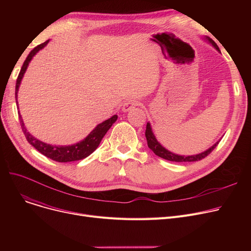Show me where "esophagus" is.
I'll list each match as a JSON object with an SVG mask.
<instances>
[{
	"instance_id": "34e87169",
	"label": "esophagus",
	"mask_w": 251,
	"mask_h": 251,
	"mask_svg": "<svg viewBox=\"0 0 251 251\" xmlns=\"http://www.w3.org/2000/svg\"><path fill=\"white\" fill-rule=\"evenodd\" d=\"M138 104H139V101H138V100H127V101L124 102L122 111H123V112H129L130 110H132V109H134L135 107H137Z\"/></svg>"
}]
</instances>
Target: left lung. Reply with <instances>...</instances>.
Instances as JSON below:
<instances>
[{
	"mask_svg": "<svg viewBox=\"0 0 251 251\" xmlns=\"http://www.w3.org/2000/svg\"><path fill=\"white\" fill-rule=\"evenodd\" d=\"M205 41H207L210 45H212L218 51H220L219 47L217 46V44L213 41L212 38L209 37H203ZM146 137L148 140V146L149 148L157 155L162 157V159L171 161V162H177V163H181V162H196V161H201L202 160L203 157H205L207 154H209L214 151V149H216V147L218 146V143L220 142L217 141L213 147H210L209 149H207L206 151L201 152V153H197V154H192V155H180V154H176L172 151H168L167 149H165L162 144L157 141V139L155 138L153 132H152V129L151 126V123L148 122L147 124V130H146Z\"/></svg>",
	"mask_w": 251,
	"mask_h": 251,
	"instance_id": "left-lung-1",
	"label": "left lung"
}]
</instances>
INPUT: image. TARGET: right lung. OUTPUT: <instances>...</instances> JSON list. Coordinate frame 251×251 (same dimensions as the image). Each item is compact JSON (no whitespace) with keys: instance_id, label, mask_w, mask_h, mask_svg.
Wrapping results in <instances>:
<instances>
[{"instance_id":"add662e5","label":"right lung","mask_w":251,"mask_h":251,"mask_svg":"<svg viewBox=\"0 0 251 251\" xmlns=\"http://www.w3.org/2000/svg\"><path fill=\"white\" fill-rule=\"evenodd\" d=\"M49 42H50V39H49V41L45 42L44 44H41V45H38L37 47H35L29 52V55L24 61L23 65H22V68L20 70V73H19L18 78L16 80V86H15L16 103H18V101H17L18 90H19V86H20L21 80H22V78L24 76V73H25L26 69H27L28 65H29L30 61L32 60V58L37 54L39 50H43L49 44ZM117 119H118V116L114 115L113 117L108 119V120H105L102 123L99 124L83 140L79 141L75 144H72V146H51V144L43 142L41 140L36 139L34 136H32L28 132L27 129H26V127L24 125V122L22 120V117L19 114L20 125H21L22 131H23V133H24L26 139H27V141L39 152L43 153L47 157H49V159H51L52 161H56V162H59V163H68V162H74V161H79V160L85 159L86 156H88L90 153H92L98 149L102 137L105 135V133L108 132V130L116 122Z\"/></svg>"}]
</instances>
